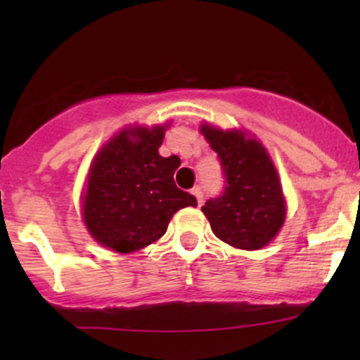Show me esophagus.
Returning a JSON list of instances; mask_svg holds the SVG:
<instances>
[{
	"mask_svg": "<svg viewBox=\"0 0 360 360\" xmlns=\"http://www.w3.org/2000/svg\"><path fill=\"white\" fill-rule=\"evenodd\" d=\"M191 195H195V198H197V202H198V205H202V202H203V190L200 186H195L193 190H191Z\"/></svg>",
	"mask_w": 360,
	"mask_h": 360,
	"instance_id": "1",
	"label": "esophagus"
}]
</instances>
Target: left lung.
Instances as JSON below:
<instances>
[{
  "instance_id": "left-lung-1",
  "label": "left lung",
  "mask_w": 360,
  "mask_h": 360,
  "mask_svg": "<svg viewBox=\"0 0 360 360\" xmlns=\"http://www.w3.org/2000/svg\"><path fill=\"white\" fill-rule=\"evenodd\" d=\"M200 132L217 153L226 181L223 193L202 207L214 235L237 249L264 248L285 221L281 179L270 155L240 130L205 123Z\"/></svg>"
}]
</instances>
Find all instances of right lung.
Masks as SVG:
<instances>
[{"instance_id": "add662e5", "label": "right lung", "mask_w": 360, "mask_h": 360, "mask_svg": "<svg viewBox=\"0 0 360 360\" xmlns=\"http://www.w3.org/2000/svg\"><path fill=\"white\" fill-rule=\"evenodd\" d=\"M167 127L123 129L94 158L83 221L104 248L122 254L146 248L163 237L177 210L197 205L174 183L179 157L158 153Z\"/></svg>"}]
</instances>
